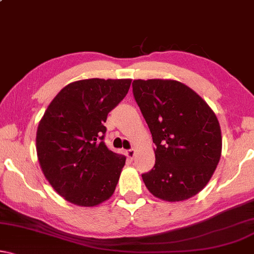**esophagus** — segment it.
Wrapping results in <instances>:
<instances>
[{"mask_svg": "<svg viewBox=\"0 0 254 254\" xmlns=\"http://www.w3.org/2000/svg\"><path fill=\"white\" fill-rule=\"evenodd\" d=\"M125 154H127V157L129 159H133L134 154H136V150H134V148H131V150H127L125 152Z\"/></svg>", "mask_w": 254, "mask_h": 254, "instance_id": "obj_1", "label": "esophagus"}]
</instances>
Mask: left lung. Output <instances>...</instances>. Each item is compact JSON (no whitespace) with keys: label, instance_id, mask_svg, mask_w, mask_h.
Wrapping results in <instances>:
<instances>
[{"label":"left lung","instance_id":"1","mask_svg":"<svg viewBox=\"0 0 254 254\" xmlns=\"http://www.w3.org/2000/svg\"><path fill=\"white\" fill-rule=\"evenodd\" d=\"M132 88L155 144L154 167L141 175L144 184L160 200H188L207 186L221 159L217 117L180 81L138 79Z\"/></svg>","mask_w":254,"mask_h":254}]
</instances>
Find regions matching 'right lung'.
I'll return each mask as SVG.
<instances>
[{
    "label": "right lung",
    "mask_w": 254,
    "mask_h": 254,
    "mask_svg": "<svg viewBox=\"0 0 254 254\" xmlns=\"http://www.w3.org/2000/svg\"><path fill=\"white\" fill-rule=\"evenodd\" d=\"M131 79H86L64 87L37 129V157L46 180L80 207L109 200L125 165L104 144L108 114L124 99Z\"/></svg>",
    "instance_id": "obj_1"
}]
</instances>
